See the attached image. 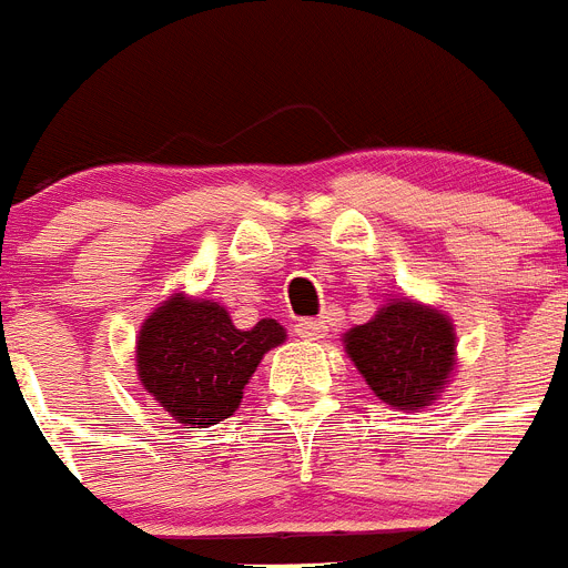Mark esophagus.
Segmentation results:
<instances>
[{
    "label": "esophagus",
    "mask_w": 568,
    "mask_h": 568,
    "mask_svg": "<svg viewBox=\"0 0 568 568\" xmlns=\"http://www.w3.org/2000/svg\"><path fill=\"white\" fill-rule=\"evenodd\" d=\"M295 336L304 338V342H318V338L327 336V327L318 318H304V322L295 324Z\"/></svg>",
    "instance_id": "1"
}]
</instances>
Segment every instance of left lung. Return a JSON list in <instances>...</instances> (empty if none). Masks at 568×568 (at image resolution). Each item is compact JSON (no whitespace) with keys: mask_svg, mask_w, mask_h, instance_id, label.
Returning <instances> with one entry per match:
<instances>
[{"mask_svg":"<svg viewBox=\"0 0 568 568\" xmlns=\"http://www.w3.org/2000/svg\"><path fill=\"white\" fill-rule=\"evenodd\" d=\"M373 394L394 410L428 408L457 371V331L450 316L408 295H394L376 316L342 336Z\"/></svg>","mask_w":568,"mask_h":568,"instance_id":"obj_1","label":"left lung"}]
</instances>
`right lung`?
<instances>
[{"instance_id": "1", "label": "right lung", "mask_w": 568, "mask_h": 568, "mask_svg": "<svg viewBox=\"0 0 568 568\" xmlns=\"http://www.w3.org/2000/svg\"><path fill=\"white\" fill-rule=\"evenodd\" d=\"M284 338L275 318L237 331L224 304L172 293L140 324L138 379L172 419L210 428L235 414L264 353Z\"/></svg>"}]
</instances>
